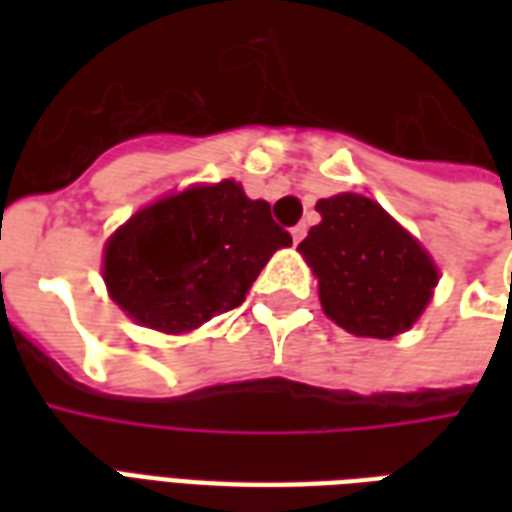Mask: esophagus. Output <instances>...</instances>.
<instances>
[{
	"mask_svg": "<svg viewBox=\"0 0 512 512\" xmlns=\"http://www.w3.org/2000/svg\"><path fill=\"white\" fill-rule=\"evenodd\" d=\"M290 235H293V241H296V244L304 241V235H307V224H296V227L290 230Z\"/></svg>",
	"mask_w": 512,
	"mask_h": 512,
	"instance_id": "esophagus-1",
	"label": "esophagus"
}]
</instances>
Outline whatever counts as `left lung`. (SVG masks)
Returning <instances> with one entry per match:
<instances>
[{
	"instance_id": "obj_1",
	"label": "left lung",
	"mask_w": 512,
	"mask_h": 512,
	"mask_svg": "<svg viewBox=\"0 0 512 512\" xmlns=\"http://www.w3.org/2000/svg\"><path fill=\"white\" fill-rule=\"evenodd\" d=\"M321 224L299 244L323 312L356 337L392 340L428 307L439 271L389 213L362 194L318 200Z\"/></svg>"
}]
</instances>
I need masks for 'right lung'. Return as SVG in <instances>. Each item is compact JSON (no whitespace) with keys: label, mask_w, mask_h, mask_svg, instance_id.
I'll return each instance as SVG.
<instances>
[{"label":"right lung","mask_w":512,"mask_h":512,"mask_svg":"<svg viewBox=\"0 0 512 512\" xmlns=\"http://www.w3.org/2000/svg\"><path fill=\"white\" fill-rule=\"evenodd\" d=\"M293 244L271 205L235 180L191 186L136 211L104 249V282L128 318L183 334L241 307L268 257Z\"/></svg>","instance_id":"add662e5"}]
</instances>
